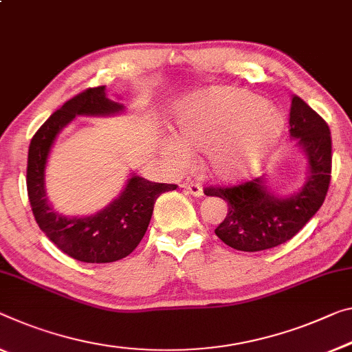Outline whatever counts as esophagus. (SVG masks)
I'll return each mask as SVG.
<instances>
[{"instance_id": "esophagus-1", "label": "esophagus", "mask_w": 352, "mask_h": 352, "mask_svg": "<svg viewBox=\"0 0 352 352\" xmlns=\"http://www.w3.org/2000/svg\"><path fill=\"white\" fill-rule=\"evenodd\" d=\"M182 187L186 188V190L193 195V197H203V187L199 186L198 182H193V181H187L182 184Z\"/></svg>"}]
</instances>
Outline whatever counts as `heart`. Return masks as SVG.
Instances as JSON below:
<instances>
[{
  "label": "heart",
  "mask_w": 352,
  "mask_h": 352,
  "mask_svg": "<svg viewBox=\"0 0 352 352\" xmlns=\"http://www.w3.org/2000/svg\"><path fill=\"white\" fill-rule=\"evenodd\" d=\"M282 131V115L261 97L217 86L182 105L176 116V137L162 138L160 151L175 170L190 164V148L206 151L209 170L221 179H234L267 159Z\"/></svg>",
  "instance_id": "heart-1"
}]
</instances>
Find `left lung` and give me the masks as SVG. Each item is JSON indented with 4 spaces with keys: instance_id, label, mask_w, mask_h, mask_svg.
<instances>
[{
    "instance_id": "1",
    "label": "left lung",
    "mask_w": 352,
    "mask_h": 352,
    "mask_svg": "<svg viewBox=\"0 0 352 352\" xmlns=\"http://www.w3.org/2000/svg\"><path fill=\"white\" fill-rule=\"evenodd\" d=\"M289 133L308 162L307 181L297 193L275 197L263 177L239 186L204 188V195L228 203V214L215 228V234L231 248L261 252L283 244L322 206L332 173V138L327 122L300 97L293 96Z\"/></svg>"
}]
</instances>
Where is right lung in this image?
Returning a JSON list of instances; mask_svg holds the SVG:
<instances>
[{
  "instance_id": "obj_1",
  "label": "right lung",
  "mask_w": 352,
  "mask_h": 352,
  "mask_svg": "<svg viewBox=\"0 0 352 352\" xmlns=\"http://www.w3.org/2000/svg\"><path fill=\"white\" fill-rule=\"evenodd\" d=\"M122 110V104L108 99L105 86L88 88L53 113L30 144L26 188L34 219L59 250L82 263H113L131 255L148 230L155 199L177 187L132 175L120 197L93 215L66 217L52 208L45 195V166L58 133L75 116H110Z\"/></svg>"
}]
</instances>
